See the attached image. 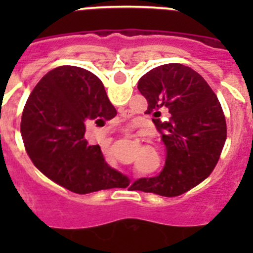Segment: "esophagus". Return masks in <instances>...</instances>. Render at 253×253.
<instances>
[{"mask_svg":"<svg viewBox=\"0 0 253 253\" xmlns=\"http://www.w3.org/2000/svg\"><path fill=\"white\" fill-rule=\"evenodd\" d=\"M123 115L126 116V115H129V113L128 111H124V113H123ZM123 134H124L125 137H133V135H131L130 133H128V131H123Z\"/></svg>","mask_w":253,"mask_h":253,"instance_id":"1","label":"esophagus"}]
</instances>
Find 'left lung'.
<instances>
[{
    "instance_id": "8db88e82",
    "label": "left lung",
    "mask_w": 253,
    "mask_h": 253,
    "mask_svg": "<svg viewBox=\"0 0 253 253\" xmlns=\"http://www.w3.org/2000/svg\"><path fill=\"white\" fill-rule=\"evenodd\" d=\"M148 101L147 114L162 134L166 165L156 177L139 178L133 190L178 196L213 172L227 139V124L218 97L193 68L180 63L156 67L138 82ZM163 111L167 121L160 119Z\"/></svg>"
}]
</instances>
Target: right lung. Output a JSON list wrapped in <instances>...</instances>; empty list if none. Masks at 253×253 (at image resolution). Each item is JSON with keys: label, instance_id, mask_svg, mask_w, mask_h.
Wrapping results in <instances>:
<instances>
[{"label": "right lung", "instance_id": "obj_1", "mask_svg": "<svg viewBox=\"0 0 253 253\" xmlns=\"http://www.w3.org/2000/svg\"><path fill=\"white\" fill-rule=\"evenodd\" d=\"M116 115L104 84L93 73L60 66L31 91L21 116L26 153L42 173L76 194L126 187L129 178L109 167L100 146L84 139L90 123Z\"/></svg>", "mask_w": 253, "mask_h": 253}]
</instances>
